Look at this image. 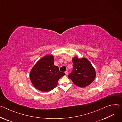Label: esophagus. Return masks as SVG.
I'll return each mask as SVG.
<instances>
[{
  "mask_svg": "<svg viewBox=\"0 0 122 122\" xmlns=\"http://www.w3.org/2000/svg\"><path fill=\"white\" fill-rule=\"evenodd\" d=\"M65 74H66V75H68V73H69V72H68V71H66L65 72Z\"/></svg>",
  "mask_w": 122,
  "mask_h": 122,
  "instance_id": "obj_1",
  "label": "esophagus"
}]
</instances>
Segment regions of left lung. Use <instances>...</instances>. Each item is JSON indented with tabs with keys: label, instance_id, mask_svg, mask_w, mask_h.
<instances>
[{
	"label": "left lung",
	"instance_id": "obj_1",
	"mask_svg": "<svg viewBox=\"0 0 122 122\" xmlns=\"http://www.w3.org/2000/svg\"><path fill=\"white\" fill-rule=\"evenodd\" d=\"M73 71L68 77L74 84L80 87H85L91 84L96 77V71L93 66L86 58H72Z\"/></svg>",
	"mask_w": 122,
	"mask_h": 122
}]
</instances>
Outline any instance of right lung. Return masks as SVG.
I'll return each mask as SVG.
<instances>
[{"label":"right lung","mask_w":122,"mask_h":122,"mask_svg":"<svg viewBox=\"0 0 122 122\" xmlns=\"http://www.w3.org/2000/svg\"><path fill=\"white\" fill-rule=\"evenodd\" d=\"M65 73L61 72L57 66L54 65V56L47 54L40 59L30 70V81L40 91L48 92L57 85L59 79Z\"/></svg>","instance_id":"add662e5"}]
</instances>
